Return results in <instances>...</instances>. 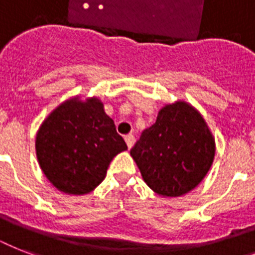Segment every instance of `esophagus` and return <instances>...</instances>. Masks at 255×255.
<instances>
[{
  "label": "esophagus",
  "instance_id": "34e87169",
  "mask_svg": "<svg viewBox=\"0 0 255 255\" xmlns=\"http://www.w3.org/2000/svg\"><path fill=\"white\" fill-rule=\"evenodd\" d=\"M124 140H126L128 148H132V145H133V143H135V137H133V135H131V133L124 136Z\"/></svg>",
  "mask_w": 255,
  "mask_h": 255
}]
</instances>
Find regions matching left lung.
Segmentation results:
<instances>
[{"mask_svg":"<svg viewBox=\"0 0 255 255\" xmlns=\"http://www.w3.org/2000/svg\"><path fill=\"white\" fill-rule=\"evenodd\" d=\"M216 144L205 120L192 106L161 108L131 149L144 181L160 196L178 197L194 189L212 167Z\"/></svg>","mask_w":255,"mask_h":255,"instance_id":"1","label":"left lung"}]
</instances>
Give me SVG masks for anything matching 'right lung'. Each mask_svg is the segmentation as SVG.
Here are the masks:
<instances>
[{"instance_id": "right-lung-1", "label": "right lung", "mask_w": 255, "mask_h": 255, "mask_svg": "<svg viewBox=\"0 0 255 255\" xmlns=\"http://www.w3.org/2000/svg\"><path fill=\"white\" fill-rule=\"evenodd\" d=\"M35 149L39 167L57 189L86 194L103 181L111 160L127 144L99 99L74 98L46 118Z\"/></svg>"}]
</instances>
